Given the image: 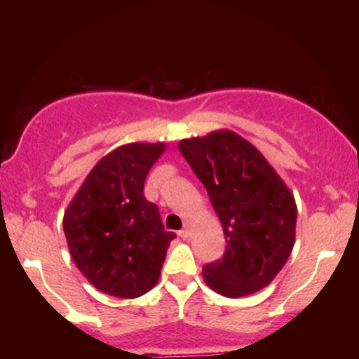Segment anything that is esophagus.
I'll return each mask as SVG.
<instances>
[{"instance_id": "obj_1", "label": "esophagus", "mask_w": 359, "mask_h": 359, "mask_svg": "<svg viewBox=\"0 0 359 359\" xmlns=\"http://www.w3.org/2000/svg\"><path fill=\"white\" fill-rule=\"evenodd\" d=\"M179 236H180V238H184V240H187V238L191 236V222H185L184 229H182V231L179 233Z\"/></svg>"}]
</instances>
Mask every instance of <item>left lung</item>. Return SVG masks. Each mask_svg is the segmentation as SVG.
<instances>
[{"label": "left lung", "instance_id": "8db88e82", "mask_svg": "<svg viewBox=\"0 0 359 359\" xmlns=\"http://www.w3.org/2000/svg\"><path fill=\"white\" fill-rule=\"evenodd\" d=\"M179 150L204 184L226 238L222 258L203 269L204 282L229 299L262 290L294 248V194L258 148L231 130L180 140Z\"/></svg>", "mask_w": 359, "mask_h": 359}]
</instances>
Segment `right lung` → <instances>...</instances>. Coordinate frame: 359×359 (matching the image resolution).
Returning a JSON list of instances; mask_svg holds the SVG:
<instances>
[{
  "label": "right lung",
  "instance_id": "obj_1",
  "mask_svg": "<svg viewBox=\"0 0 359 359\" xmlns=\"http://www.w3.org/2000/svg\"><path fill=\"white\" fill-rule=\"evenodd\" d=\"M165 143H126L102 156L64 212V233L81 273L102 294L137 299L156 285L175 234L143 196Z\"/></svg>",
  "mask_w": 359,
  "mask_h": 359
}]
</instances>
